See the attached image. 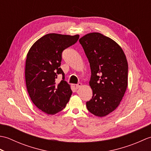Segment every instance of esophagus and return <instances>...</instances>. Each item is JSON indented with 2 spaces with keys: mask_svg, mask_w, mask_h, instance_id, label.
Listing matches in <instances>:
<instances>
[{
  "mask_svg": "<svg viewBox=\"0 0 151 151\" xmlns=\"http://www.w3.org/2000/svg\"><path fill=\"white\" fill-rule=\"evenodd\" d=\"M81 86H82V84H81V82H79V83H78L76 85V88L78 89V88H81Z\"/></svg>",
  "mask_w": 151,
  "mask_h": 151,
  "instance_id": "34e87169",
  "label": "esophagus"
}]
</instances>
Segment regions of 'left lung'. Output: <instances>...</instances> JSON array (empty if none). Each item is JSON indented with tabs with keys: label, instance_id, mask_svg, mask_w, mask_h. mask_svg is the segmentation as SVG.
Instances as JSON below:
<instances>
[{
	"label": "left lung",
	"instance_id": "8db88e82",
	"mask_svg": "<svg viewBox=\"0 0 151 151\" xmlns=\"http://www.w3.org/2000/svg\"><path fill=\"white\" fill-rule=\"evenodd\" d=\"M91 68L89 86L93 91L86 106L91 114L104 117L120 104L128 86L125 54L119 45L100 33L85 35L79 40Z\"/></svg>",
	"mask_w": 151,
	"mask_h": 151
}]
</instances>
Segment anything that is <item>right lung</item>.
Segmentation results:
<instances>
[{"label":"right lung","mask_w":151,"mask_h":151,"mask_svg":"<svg viewBox=\"0 0 151 151\" xmlns=\"http://www.w3.org/2000/svg\"><path fill=\"white\" fill-rule=\"evenodd\" d=\"M78 39V35L49 34L38 40L28 51L25 65L27 90L36 106L47 114L62 111L72 95L60 65L63 51ZM59 76L63 79L58 83Z\"/></svg>","instance_id":"right-lung-1"}]
</instances>
